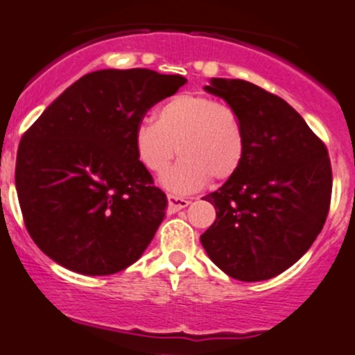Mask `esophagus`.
Masks as SVG:
<instances>
[{
  "label": "esophagus",
  "instance_id": "esophagus-1",
  "mask_svg": "<svg viewBox=\"0 0 355 355\" xmlns=\"http://www.w3.org/2000/svg\"><path fill=\"white\" fill-rule=\"evenodd\" d=\"M166 198H168V209H170V211H178V210L185 209V207L190 203L189 200H185V198L177 197V195H172V193L166 195Z\"/></svg>",
  "mask_w": 355,
  "mask_h": 355
}]
</instances>
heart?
<instances>
[{"label":"heart","instance_id":"obj_1","mask_svg":"<svg viewBox=\"0 0 355 355\" xmlns=\"http://www.w3.org/2000/svg\"><path fill=\"white\" fill-rule=\"evenodd\" d=\"M180 160L164 175L166 189L189 193L207 182H225L239 172L245 155V133L229 105L195 93L165 101L155 121L141 120L133 132L140 164L150 172H164L175 155Z\"/></svg>","mask_w":355,"mask_h":355}]
</instances>
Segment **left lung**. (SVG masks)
Here are the masks:
<instances>
[{
  "label": "left lung",
  "instance_id": "1",
  "mask_svg": "<svg viewBox=\"0 0 355 355\" xmlns=\"http://www.w3.org/2000/svg\"><path fill=\"white\" fill-rule=\"evenodd\" d=\"M205 92L239 115L245 155L239 172L203 197L217 218L200 242L232 279H272L294 266L324 227L332 193L329 152L287 101L254 83L211 78Z\"/></svg>",
  "mask_w": 355,
  "mask_h": 355
}]
</instances>
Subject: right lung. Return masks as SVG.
<instances>
[{
    "label": "right lung",
    "instance_id": "obj_1",
    "mask_svg": "<svg viewBox=\"0 0 355 355\" xmlns=\"http://www.w3.org/2000/svg\"><path fill=\"white\" fill-rule=\"evenodd\" d=\"M185 83L146 68L88 73L26 130L15 182L43 254L83 275L116 274L140 259L165 217L166 195L137 158L133 132Z\"/></svg>",
    "mask_w": 355,
    "mask_h": 355
}]
</instances>
